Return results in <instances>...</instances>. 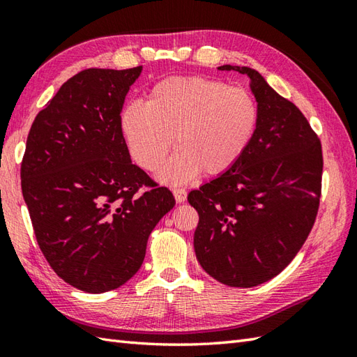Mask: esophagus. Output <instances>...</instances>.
<instances>
[{
	"label": "esophagus",
	"instance_id": "esophagus-1",
	"mask_svg": "<svg viewBox=\"0 0 357 357\" xmlns=\"http://www.w3.org/2000/svg\"><path fill=\"white\" fill-rule=\"evenodd\" d=\"M173 195H174V199H176L178 204L184 202L187 199V192L184 188H173Z\"/></svg>",
	"mask_w": 357,
	"mask_h": 357
}]
</instances>
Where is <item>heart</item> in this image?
Returning <instances> with one entry per match:
<instances>
[{
	"label": "heart",
	"mask_w": 357,
	"mask_h": 357,
	"mask_svg": "<svg viewBox=\"0 0 357 357\" xmlns=\"http://www.w3.org/2000/svg\"><path fill=\"white\" fill-rule=\"evenodd\" d=\"M259 109L245 89L206 77H170L149 90L147 102L121 110V130L141 169H161L173 146L178 151L161 172L165 184H185L202 172L225 173L253 139Z\"/></svg>",
	"instance_id": "obj_1"
}]
</instances>
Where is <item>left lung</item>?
<instances>
[{"instance_id": "8db88e82", "label": "left lung", "mask_w": 357, "mask_h": 357, "mask_svg": "<svg viewBox=\"0 0 357 357\" xmlns=\"http://www.w3.org/2000/svg\"><path fill=\"white\" fill-rule=\"evenodd\" d=\"M218 69L247 75L259 121L238 162L188 193L199 215L193 244L211 278L250 288L278 276L312 231L322 188V146L302 112L259 72Z\"/></svg>"}]
</instances>
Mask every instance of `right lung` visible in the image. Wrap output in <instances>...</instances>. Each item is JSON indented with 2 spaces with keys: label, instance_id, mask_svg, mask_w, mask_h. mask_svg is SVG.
Listing matches in <instances>:
<instances>
[{
  "label": "right lung",
  "instance_id": "right-lung-1",
  "mask_svg": "<svg viewBox=\"0 0 357 357\" xmlns=\"http://www.w3.org/2000/svg\"><path fill=\"white\" fill-rule=\"evenodd\" d=\"M142 66L87 69L38 113L21 188L41 252L67 284L104 293L141 268L151 230L174 198L135 165L121 130L126 95Z\"/></svg>",
  "mask_w": 357,
  "mask_h": 357
}]
</instances>
